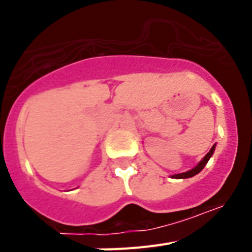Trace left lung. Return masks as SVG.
Segmentation results:
<instances>
[{"label":"left lung","instance_id":"8db88e82","mask_svg":"<svg viewBox=\"0 0 252 252\" xmlns=\"http://www.w3.org/2000/svg\"><path fill=\"white\" fill-rule=\"evenodd\" d=\"M215 146H216V145H213L212 148H211V150H209V153H207L206 157H204L203 159H202L201 161H199V164H198V165L195 166V168H193L192 170L186 171V173H182V174H175V175H173V178H175V179H186V178L194 177L195 174H198V173H199V171H201L202 169L204 168V166H206V164H207V162H208L209 158L212 157L213 151H215Z\"/></svg>","mask_w":252,"mask_h":252}]
</instances>
